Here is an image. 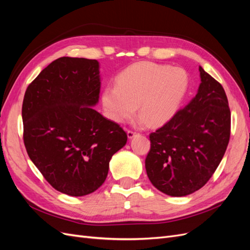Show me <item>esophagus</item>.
Here are the masks:
<instances>
[{
	"label": "esophagus",
	"mask_w": 250,
	"mask_h": 250,
	"mask_svg": "<svg viewBox=\"0 0 250 250\" xmlns=\"http://www.w3.org/2000/svg\"><path fill=\"white\" fill-rule=\"evenodd\" d=\"M135 134H137V132L133 131V130H127V135H128V138H129V139H132Z\"/></svg>",
	"instance_id": "obj_1"
}]
</instances>
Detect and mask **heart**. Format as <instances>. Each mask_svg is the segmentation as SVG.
I'll return each mask as SVG.
<instances>
[{
    "label": "heart",
    "instance_id": "1",
    "mask_svg": "<svg viewBox=\"0 0 250 250\" xmlns=\"http://www.w3.org/2000/svg\"><path fill=\"white\" fill-rule=\"evenodd\" d=\"M188 86V73L178 66L153 62L135 63L121 72L116 86L105 87L102 103L118 123L139 115L151 125L165 123L183 101Z\"/></svg>",
    "mask_w": 250,
    "mask_h": 250
}]
</instances>
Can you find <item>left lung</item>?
<instances>
[{"instance_id": "8db88e82", "label": "left lung", "mask_w": 250, "mask_h": 250, "mask_svg": "<svg viewBox=\"0 0 250 250\" xmlns=\"http://www.w3.org/2000/svg\"><path fill=\"white\" fill-rule=\"evenodd\" d=\"M198 93L167 123L150 133L145 167L161 192L181 197L206 185L220 164L230 137L224 88L199 66Z\"/></svg>"}]
</instances>
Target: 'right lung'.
Instances as JSON below:
<instances>
[{"label": "right lung", "instance_id": "add662e5", "mask_svg": "<svg viewBox=\"0 0 250 250\" xmlns=\"http://www.w3.org/2000/svg\"><path fill=\"white\" fill-rule=\"evenodd\" d=\"M99 62L60 57L28 85L22 139L30 160L55 190L84 196L107 177L109 161L125 146L118 123L93 107L99 100Z\"/></svg>", "mask_w": 250, "mask_h": 250}]
</instances>
